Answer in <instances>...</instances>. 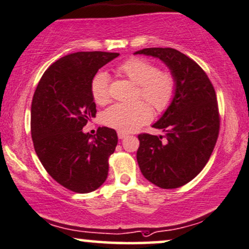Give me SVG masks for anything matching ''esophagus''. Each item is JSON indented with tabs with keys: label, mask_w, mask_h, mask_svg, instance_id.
Wrapping results in <instances>:
<instances>
[{
	"label": "esophagus",
	"mask_w": 249,
	"mask_h": 249,
	"mask_svg": "<svg viewBox=\"0 0 249 249\" xmlns=\"http://www.w3.org/2000/svg\"><path fill=\"white\" fill-rule=\"evenodd\" d=\"M118 136H119L120 140H124V139H125V137L128 136V134L122 133V131H118Z\"/></svg>",
	"instance_id": "esophagus-1"
}]
</instances>
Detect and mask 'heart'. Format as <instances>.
Masks as SVG:
<instances>
[{"label": "heart", "instance_id": "heart-1", "mask_svg": "<svg viewBox=\"0 0 249 249\" xmlns=\"http://www.w3.org/2000/svg\"><path fill=\"white\" fill-rule=\"evenodd\" d=\"M118 71L137 84V98L145 99L157 112H164L173 101L177 92L176 76L168 70H158L151 61L131 57L120 64ZM91 93L99 105L109 100V77L106 72L100 71L93 76ZM148 104L143 100L114 104L103 113V122L122 133H130L152 119V109Z\"/></svg>", "mask_w": 249, "mask_h": 249}]
</instances>
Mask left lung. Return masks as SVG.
Segmentation results:
<instances>
[{
	"instance_id": "1",
	"label": "left lung",
	"mask_w": 249,
	"mask_h": 249,
	"mask_svg": "<svg viewBox=\"0 0 249 249\" xmlns=\"http://www.w3.org/2000/svg\"><path fill=\"white\" fill-rule=\"evenodd\" d=\"M135 54L158 57L176 76L171 105L152 125L165 136L140 134L137 162L146 180L164 189L186 185L203 170L219 134L216 92L204 70L174 48H144Z\"/></svg>"
}]
</instances>
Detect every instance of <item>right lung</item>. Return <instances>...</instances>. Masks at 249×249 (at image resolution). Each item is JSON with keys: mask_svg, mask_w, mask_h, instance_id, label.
Returning <instances> with one entry per match:
<instances>
[{"mask_svg": "<svg viewBox=\"0 0 249 249\" xmlns=\"http://www.w3.org/2000/svg\"><path fill=\"white\" fill-rule=\"evenodd\" d=\"M107 52H77L61 57L42 75L31 106V135L42 166L61 186L93 192L105 182L108 158L118 144L114 129L83 133L96 118L91 81L101 67L119 56Z\"/></svg>", "mask_w": 249, "mask_h": 249, "instance_id": "obj_1", "label": "right lung"}]
</instances>
